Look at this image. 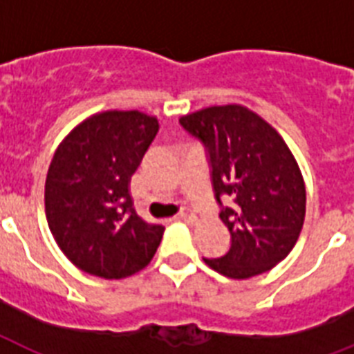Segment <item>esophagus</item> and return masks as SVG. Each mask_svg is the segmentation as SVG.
<instances>
[{
    "label": "esophagus",
    "instance_id": "1",
    "mask_svg": "<svg viewBox=\"0 0 354 354\" xmlns=\"http://www.w3.org/2000/svg\"><path fill=\"white\" fill-rule=\"evenodd\" d=\"M178 218H180V221H185V222H194V221H196V215H194L193 209H189V207H183V209L178 213Z\"/></svg>",
    "mask_w": 354,
    "mask_h": 354
}]
</instances>
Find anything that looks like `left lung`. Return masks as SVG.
<instances>
[{
  "label": "left lung",
  "instance_id": "left-lung-1",
  "mask_svg": "<svg viewBox=\"0 0 354 354\" xmlns=\"http://www.w3.org/2000/svg\"><path fill=\"white\" fill-rule=\"evenodd\" d=\"M207 149L221 221L232 248L204 263L232 279L264 274L292 252L299 239L307 193L296 158L270 122L242 104L209 106L180 118Z\"/></svg>",
  "mask_w": 354,
  "mask_h": 354
}]
</instances>
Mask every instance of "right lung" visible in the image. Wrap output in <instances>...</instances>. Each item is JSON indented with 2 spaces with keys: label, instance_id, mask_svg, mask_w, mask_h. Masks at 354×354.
Segmentation results:
<instances>
[{
  "label": "right lung",
  "instance_id": "1",
  "mask_svg": "<svg viewBox=\"0 0 354 354\" xmlns=\"http://www.w3.org/2000/svg\"><path fill=\"white\" fill-rule=\"evenodd\" d=\"M160 128L154 115L106 110L79 122L55 150L46 216L58 248L86 274L122 279L152 261L163 226L133 209L130 178Z\"/></svg>",
  "mask_w": 354,
  "mask_h": 354
}]
</instances>
